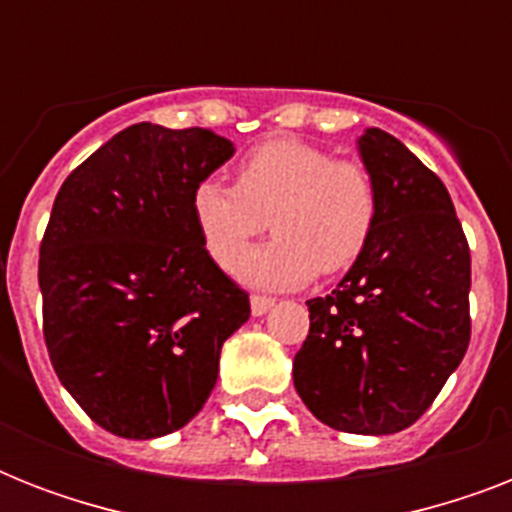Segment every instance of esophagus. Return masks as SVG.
I'll use <instances>...</instances> for the list:
<instances>
[{
    "label": "esophagus",
    "mask_w": 512,
    "mask_h": 512,
    "mask_svg": "<svg viewBox=\"0 0 512 512\" xmlns=\"http://www.w3.org/2000/svg\"><path fill=\"white\" fill-rule=\"evenodd\" d=\"M273 297H265V295H252L249 297V305H252V316H263V313H268L273 308Z\"/></svg>",
    "instance_id": "obj_1"
}]
</instances>
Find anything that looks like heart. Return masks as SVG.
Here are the masks:
<instances>
[{
	"instance_id": "heart-1",
	"label": "heart",
	"mask_w": 512,
	"mask_h": 512,
	"mask_svg": "<svg viewBox=\"0 0 512 512\" xmlns=\"http://www.w3.org/2000/svg\"><path fill=\"white\" fill-rule=\"evenodd\" d=\"M377 207V180L364 162L335 159L300 138L265 140L239 162L236 185L204 177L191 193L201 241L223 268L265 222L272 225L277 236L236 261L247 284L271 289L350 268L369 244Z\"/></svg>"
}]
</instances>
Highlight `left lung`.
Wrapping results in <instances>:
<instances>
[{"label": "left lung", "instance_id": "left-lung-1", "mask_svg": "<svg viewBox=\"0 0 512 512\" xmlns=\"http://www.w3.org/2000/svg\"><path fill=\"white\" fill-rule=\"evenodd\" d=\"M358 154L380 191L369 244L332 295L308 300L292 374L329 428L388 436L428 412L470 342V249L446 185L388 132Z\"/></svg>", "mask_w": 512, "mask_h": 512}]
</instances>
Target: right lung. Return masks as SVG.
Here are the masks:
<instances>
[{
  "label": "right lung",
  "instance_id": "1",
  "mask_svg": "<svg viewBox=\"0 0 512 512\" xmlns=\"http://www.w3.org/2000/svg\"><path fill=\"white\" fill-rule=\"evenodd\" d=\"M231 140L140 122L84 159L39 247L42 329L63 388L100 428L159 438L201 412L249 295L209 257L191 212Z\"/></svg>",
  "mask_w": 512,
  "mask_h": 512
}]
</instances>
